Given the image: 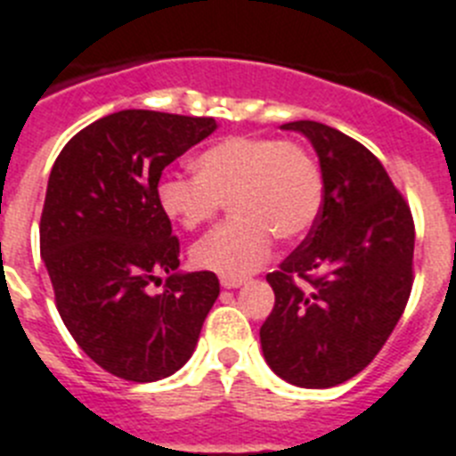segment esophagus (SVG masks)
<instances>
[{"label":"esophagus","instance_id":"1","mask_svg":"<svg viewBox=\"0 0 456 456\" xmlns=\"http://www.w3.org/2000/svg\"><path fill=\"white\" fill-rule=\"evenodd\" d=\"M247 281L244 276H221V286L224 288H240Z\"/></svg>","mask_w":456,"mask_h":456}]
</instances>
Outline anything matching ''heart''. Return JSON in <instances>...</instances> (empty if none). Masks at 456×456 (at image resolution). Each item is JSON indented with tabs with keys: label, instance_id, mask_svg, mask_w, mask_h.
Listing matches in <instances>:
<instances>
[{
	"label": "heart",
	"instance_id": "obj_1",
	"mask_svg": "<svg viewBox=\"0 0 456 456\" xmlns=\"http://www.w3.org/2000/svg\"><path fill=\"white\" fill-rule=\"evenodd\" d=\"M196 175L166 173L157 182L161 212L186 231L231 205L232 219L191 248L200 270L244 276L272 256L274 240L293 242L316 224L322 205L318 163L297 142L231 135L202 150Z\"/></svg>",
	"mask_w": 456,
	"mask_h": 456
}]
</instances>
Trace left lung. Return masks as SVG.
I'll return each mask as SVG.
<instances>
[{
  "label": "left lung",
  "mask_w": 456,
  "mask_h": 456,
  "mask_svg": "<svg viewBox=\"0 0 456 456\" xmlns=\"http://www.w3.org/2000/svg\"><path fill=\"white\" fill-rule=\"evenodd\" d=\"M281 128L311 140L321 161L316 224L267 274L274 309L260 328L272 371L297 387H334L379 355L413 288V214L383 163L321 122Z\"/></svg>",
  "instance_id": "obj_1"
}]
</instances>
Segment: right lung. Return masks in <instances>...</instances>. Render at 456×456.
<instances>
[{"label":"right lung","mask_w":456,"mask_h":456,"mask_svg":"<svg viewBox=\"0 0 456 456\" xmlns=\"http://www.w3.org/2000/svg\"><path fill=\"white\" fill-rule=\"evenodd\" d=\"M216 128L212 117L119 110L73 135L50 170L41 256L76 344L117 379H168L196 350L219 297L214 272L182 274L157 200L163 168ZM168 273L167 290L146 286Z\"/></svg>","instance_id":"1"}]
</instances>
